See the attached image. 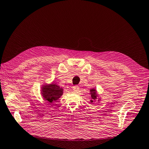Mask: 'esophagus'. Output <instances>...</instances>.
Listing matches in <instances>:
<instances>
[{"mask_svg":"<svg viewBox=\"0 0 149 149\" xmlns=\"http://www.w3.org/2000/svg\"><path fill=\"white\" fill-rule=\"evenodd\" d=\"M79 89V87L78 86H73V89H72V90H73V91H74V93L78 92Z\"/></svg>","mask_w":149,"mask_h":149,"instance_id":"esophagus-1","label":"esophagus"}]
</instances>
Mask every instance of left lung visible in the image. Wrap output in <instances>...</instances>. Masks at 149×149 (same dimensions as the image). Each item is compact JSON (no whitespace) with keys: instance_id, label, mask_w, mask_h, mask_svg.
<instances>
[{"instance_id":"8db88e82","label":"left lung","mask_w":149,"mask_h":149,"mask_svg":"<svg viewBox=\"0 0 149 149\" xmlns=\"http://www.w3.org/2000/svg\"><path fill=\"white\" fill-rule=\"evenodd\" d=\"M91 97H92V100H96V97H97V95L96 94V90L95 89H91ZM91 102H93V100L91 101Z\"/></svg>"}]
</instances>
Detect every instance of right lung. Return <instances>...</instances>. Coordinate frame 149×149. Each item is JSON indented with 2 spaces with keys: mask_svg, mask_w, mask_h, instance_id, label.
I'll return each mask as SVG.
<instances>
[{
  "mask_svg": "<svg viewBox=\"0 0 149 149\" xmlns=\"http://www.w3.org/2000/svg\"><path fill=\"white\" fill-rule=\"evenodd\" d=\"M63 90L59 86L56 84H52L51 86L43 87L42 94L45 100L49 102H55L62 96Z\"/></svg>",
  "mask_w": 149,
  "mask_h": 149,
  "instance_id": "right-lung-1",
  "label": "right lung"
}]
</instances>
